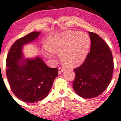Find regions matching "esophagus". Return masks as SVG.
Returning <instances> with one entry per match:
<instances>
[{
    "label": "esophagus",
    "mask_w": 121,
    "mask_h": 121,
    "mask_svg": "<svg viewBox=\"0 0 121 121\" xmlns=\"http://www.w3.org/2000/svg\"><path fill=\"white\" fill-rule=\"evenodd\" d=\"M64 68L59 67V74L61 73L62 72L64 71Z\"/></svg>",
    "instance_id": "obj_1"
}]
</instances>
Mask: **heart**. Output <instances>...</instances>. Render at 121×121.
<instances>
[{
	"label": "heart",
	"mask_w": 121,
	"mask_h": 121,
	"mask_svg": "<svg viewBox=\"0 0 121 121\" xmlns=\"http://www.w3.org/2000/svg\"><path fill=\"white\" fill-rule=\"evenodd\" d=\"M90 45L91 40L87 34L68 31L50 39L48 52L61 54L65 65L76 66L86 59Z\"/></svg>",
	"instance_id": "heart-1"
}]
</instances>
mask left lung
I'll return each mask as SVG.
<instances>
[{
  "label": "left lung",
  "mask_w": 121,
  "mask_h": 121,
  "mask_svg": "<svg viewBox=\"0 0 121 121\" xmlns=\"http://www.w3.org/2000/svg\"><path fill=\"white\" fill-rule=\"evenodd\" d=\"M91 51L82 64L74 69L73 89L80 97L93 98L106 90L112 78L114 62L112 51L104 40L89 32Z\"/></svg>",
  "instance_id": "8db88e82"
}]
</instances>
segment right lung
Masks as SVG:
<instances>
[{
  "label": "right lung",
  "instance_id": "right-lung-1",
  "mask_svg": "<svg viewBox=\"0 0 121 121\" xmlns=\"http://www.w3.org/2000/svg\"><path fill=\"white\" fill-rule=\"evenodd\" d=\"M39 34V32H32L16 40L6 60L7 77L12 92L19 99L30 103L45 98L58 76V69L48 67L40 57L20 61L23 57L22 47L35 40Z\"/></svg>",
  "mask_w": 121,
  "mask_h": 121
}]
</instances>
